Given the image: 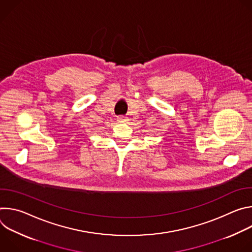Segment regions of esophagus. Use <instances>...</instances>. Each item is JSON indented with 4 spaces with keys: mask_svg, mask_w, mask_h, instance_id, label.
Instances as JSON below:
<instances>
[{
    "mask_svg": "<svg viewBox=\"0 0 252 252\" xmlns=\"http://www.w3.org/2000/svg\"><path fill=\"white\" fill-rule=\"evenodd\" d=\"M117 121H118L119 123H121V124H125V123H126L128 120H127V118L125 117V116H120V117H118Z\"/></svg>",
    "mask_w": 252,
    "mask_h": 252,
    "instance_id": "34e87169",
    "label": "esophagus"
}]
</instances>
